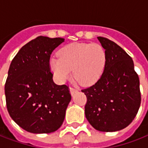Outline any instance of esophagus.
<instances>
[{
  "label": "esophagus",
  "mask_w": 148,
  "mask_h": 148,
  "mask_svg": "<svg viewBox=\"0 0 148 148\" xmlns=\"http://www.w3.org/2000/svg\"><path fill=\"white\" fill-rule=\"evenodd\" d=\"M69 91H70V93L72 96H73V95L75 94V92H78V90H76V89H75V88H73V87H70V88H69Z\"/></svg>",
  "instance_id": "34e87169"
}]
</instances>
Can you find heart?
Here are the masks:
<instances>
[{
	"instance_id": "1",
	"label": "heart",
	"mask_w": 148,
	"mask_h": 148,
	"mask_svg": "<svg viewBox=\"0 0 148 148\" xmlns=\"http://www.w3.org/2000/svg\"><path fill=\"white\" fill-rule=\"evenodd\" d=\"M58 57L50 59V67L59 83L69 79L73 70L76 82L93 84L102 75L106 62V51L97 43H71L58 51Z\"/></svg>"
}]
</instances>
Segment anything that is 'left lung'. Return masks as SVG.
<instances>
[{
  "label": "left lung",
  "mask_w": 148,
  "mask_h": 148,
  "mask_svg": "<svg viewBox=\"0 0 148 148\" xmlns=\"http://www.w3.org/2000/svg\"><path fill=\"white\" fill-rule=\"evenodd\" d=\"M106 54L103 73L93 86L82 90L87 97L85 115L102 132L127 127L140 105V81L132 58L115 42L97 37Z\"/></svg>",
  "instance_id": "8db88e82"
}]
</instances>
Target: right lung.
Masks as SVG:
<instances>
[{
  "mask_svg": "<svg viewBox=\"0 0 148 148\" xmlns=\"http://www.w3.org/2000/svg\"><path fill=\"white\" fill-rule=\"evenodd\" d=\"M62 38L39 36L19 50L9 67L4 92L9 114L33 134L56 131L63 123L71 95L66 85L52 79L49 59Z\"/></svg>",
  "mask_w": 148,
  "mask_h": 148,
  "instance_id": "right-lung-1",
  "label": "right lung"
}]
</instances>
